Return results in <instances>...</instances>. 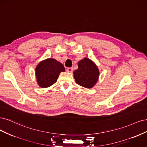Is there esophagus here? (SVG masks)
<instances>
[{
	"instance_id": "1",
	"label": "esophagus",
	"mask_w": 147,
	"mask_h": 147,
	"mask_svg": "<svg viewBox=\"0 0 147 147\" xmlns=\"http://www.w3.org/2000/svg\"><path fill=\"white\" fill-rule=\"evenodd\" d=\"M67 71V72H68V73H72L73 71V68H68Z\"/></svg>"
}]
</instances>
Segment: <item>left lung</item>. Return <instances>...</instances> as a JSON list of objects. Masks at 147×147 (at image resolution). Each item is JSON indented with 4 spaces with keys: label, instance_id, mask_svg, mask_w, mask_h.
<instances>
[{
    "label": "left lung",
    "instance_id": "8db88e82",
    "mask_svg": "<svg viewBox=\"0 0 147 147\" xmlns=\"http://www.w3.org/2000/svg\"><path fill=\"white\" fill-rule=\"evenodd\" d=\"M76 82L86 88H92L97 82L99 71L96 65L87 58L80 60L78 68L73 72Z\"/></svg>",
    "mask_w": 147,
    "mask_h": 147
}]
</instances>
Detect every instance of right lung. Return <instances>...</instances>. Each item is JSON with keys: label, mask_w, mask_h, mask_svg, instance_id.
Returning <instances> with one entry per match:
<instances>
[{"label": "right lung", "mask_w": 147, "mask_h": 147, "mask_svg": "<svg viewBox=\"0 0 147 147\" xmlns=\"http://www.w3.org/2000/svg\"><path fill=\"white\" fill-rule=\"evenodd\" d=\"M65 71L64 66L54 59L42 60L35 69L36 81L41 88L49 87L57 82L60 73Z\"/></svg>", "instance_id": "right-lung-1"}]
</instances>
